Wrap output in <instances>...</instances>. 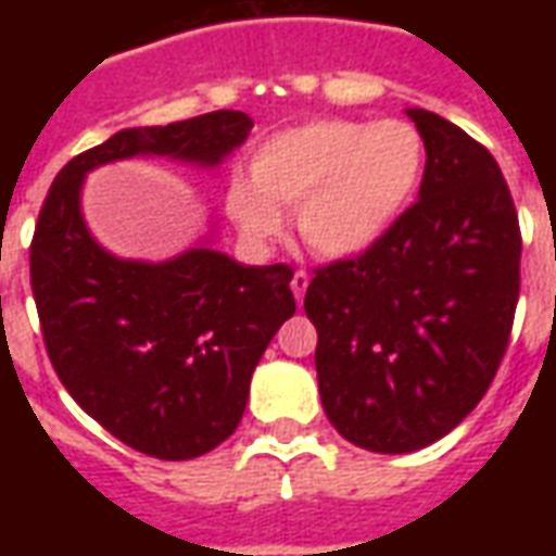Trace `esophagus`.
<instances>
[{"mask_svg": "<svg viewBox=\"0 0 556 556\" xmlns=\"http://www.w3.org/2000/svg\"><path fill=\"white\" fill-rule=\"evenodd\" d=\"M306 289H309V274H306V270H294V277H291V291H294L298 303L303 301Z\"/></svg>", "mask_w": 556, "mask_h": 556, "instance_id": "obj_1", "label": "esophagus"}]
</instances>
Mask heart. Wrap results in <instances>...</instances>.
<instances>
[{"mask_svg":"<svg viewBox=\"0 0 556 556\" xmlns=\"http://www.w3.org/2000/svg\"><path fill=\"white\" fill-rule=\"evenodd\" d=\"M426 139L405 118H318L282 130L255 151L250 184L229 211L243 235L277 238L282 211H298L303 243L325 258H351L384 238L414 205Z\"/></svg>","mask_w":556,"mask_h":556,"instance_id":"obj_1","label":"heart"}]
</instances>
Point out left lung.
I'll list each match as a JSON object with an SVG mask.
<instances>
[{
	"label": "left lung",
	"instance_id": "1",
	"mask_svg": "<svg viewBox=\"0 0 556 556\" xmlns=\"http://www.w3.org/2000/svg\"><path fill=\"white\" fill-rule=\"evenodd\" d=\"M426 139L419 199L372 250L315 267L327 419L354 446L414 453L477 408L513 333L521 229L497 160L462 127L408 110Z\"/></svg>",
	"mask_w": 556,
	"mask_h": 556
}]
</instances>
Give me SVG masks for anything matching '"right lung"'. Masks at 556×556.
I'll return each mask as SVG.
<instances>
[{
    "mask_svg": "<svg viewBox=\"0 0 556 556\" xmlns=\"http://www.w3.org/2000/svg\"><path fill=\"white\" fill-rule=\"evenodd\" d=\"M250 130L238 110L122 130L67 160L35 223L29 274L47 357L79 408L151 458L205 455L238 429L255 363L294 315V270L214 250L163 265L113 258L83 226L79 184L134 154L219 163Z\"/></svg>",
    "mask_w": 556,
    "mask_h": 556,
    "instance_id": "1",
    "label": "right lung"
}]
</instances>
